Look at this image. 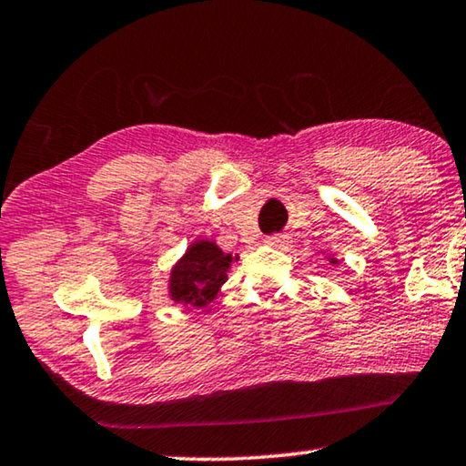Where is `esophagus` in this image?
<instances>
[{
  "instance_id": "obj_1",
  "label": "esophagus",
  "mask_w": 466,
  "mask_h": 466,
  "mask_svg": "<svg viewBox=\"0 0 466 466\" xmlns=\"http://www.w3.org/2000/svg\"><path fill=\"white\" fill-rule=\"evenodd\" d=\"M266 243H268V246H285V243H289V235L272 233V235H268V238H266Z\"/></svg>"
}]
</instances>
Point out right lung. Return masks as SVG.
<instances>
[{
    "mask_svg": "<svg viewBox=\"0 0 466 466\" xmlns=\"http://www.w3.org/2000/svg\"><path fill=\"white\" fill-rule=\"evenodd\" d=\"M231 262V254H225L215 241H194L186 256L171 270V299L204 308L206 303L215 299L220 285L227 280Z\"/></svg>",
    "mask_w": 466,
    "mask_h": 466,
    "instance_id": "right-lung-1",
    "label": "right lung"
}]
</instances>
